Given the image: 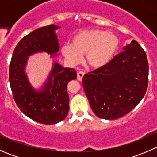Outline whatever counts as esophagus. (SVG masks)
I'll return each instance as SVG.
<instances>
[{"label":"esophagus","mask_w":157,"mask_h":157,"mask_svg":"<svg viewBox=\"0 0 157 157\" xmlns=\"http://www.w3.org/2000/svg\"><path fill=\"white\" fill-rule=\"evenodd\" d=\"M85 75V73L83 72V71H80V72L77 73V79H78L80 81H81L83 80V76Z\"/></svg>","instance_id":"1"}]
</instances>
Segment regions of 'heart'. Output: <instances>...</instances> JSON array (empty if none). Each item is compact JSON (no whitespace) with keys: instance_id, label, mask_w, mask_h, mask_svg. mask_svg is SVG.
<instances>
[{"instance_id":"b5f03b06","label":"heart","mask_w":157,"mask_h":157,"mask_svg":"<svg viewBox=\"0 0 157 157\" xmlns=\"http://www.w3.org/2000/svg\"><path fill=\"white\" fill-rule=\"evenodd\" d=\"M118 47L119 39L113 33L102 29H87L75 33L71 45H63L61 52L73 64L78 63L81 55H86L90 67L100 68L113 59Z\"/></svg>"}]
</instances>
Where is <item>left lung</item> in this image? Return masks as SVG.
I'll list each match as a JSON object with an SVG mask.
<instances>
[{"mask_svg":"<svg viewBox=\"0 0 157 157\" xmlns=\"http://www.w3.org/2000/svg\"><path fill=\"white\" fill-rule=\"evenodd\" d=\"M123 50L108 64L89 72L83 78L92 110L100 118H121L146 93L149 74L146 52L134 40Z\"/></svg>","mask_w":157,"mask_h":157,"instance_id":"left-lung-1","label":"left lung"}]
</instances>
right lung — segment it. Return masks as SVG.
I'll list each match as a JSON object with an SVG mask.
<instances>
[{
	"label": "right lung",
	"mask_w": 157,
	"mask_h": 157,
	"mask_svg": "<svg viewBox=\"0 0 157 157\" xmlns=\"http://www.w3.org/2000/svg\"><path fill=\"white\" fill-rule=\"evenodd\" d=\"M49 25L31 32L19 42L13 51L9 67V81L18 108L31 119L44 124H55L64 120L69 110L68 82L77 79L74 68L63 67L57 62L40 90H36L28 80L25 67L29 56L45 52L57 56L59 44L55 30Z\"/></svg>",
	"instance_id": "obj_1"
}]
</instances>
